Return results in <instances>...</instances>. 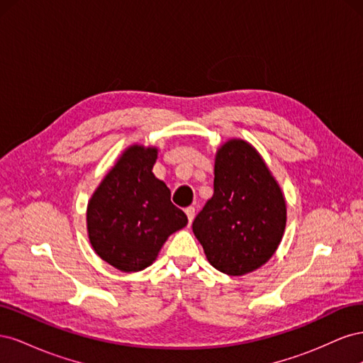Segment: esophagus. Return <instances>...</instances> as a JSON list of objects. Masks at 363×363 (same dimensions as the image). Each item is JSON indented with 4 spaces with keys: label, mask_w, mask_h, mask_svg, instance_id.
Masks as SVG:
<instances>
[{
    "label": "esophagus",
    "mask_w": 363,
    "mask_h": 363,
    "mask_svg": "<svg viewBox=\"0 0 363 363\" xmlns=\"http://www.w3.org/2000/svg\"><path fill=\"white\" fill-rule=\"evenodd\" d=\"M184 213H186V216H188V221H189V224L194 221V218H195V208L191 206V207H186L184 208Z\"/></svg>",
    "instance_id": "1"
}]
</instances>
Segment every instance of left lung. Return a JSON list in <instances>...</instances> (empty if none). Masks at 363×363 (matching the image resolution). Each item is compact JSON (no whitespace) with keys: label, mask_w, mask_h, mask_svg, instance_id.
Masks as SVG:
<instances>
[{"label":"left lung","mask_w":363,"mask_h":363,"mask_svg":"<svg viewBox=\"0 0 363 363\" xmlns=\"http://www.w3.org/2000/svg\"><path fill=\"white\" fill-rule=\"evenodd\" d=\"M213 195L192 223L208 263L227 276L259 269L286 228V200L260 152L244 139L216 150Z\"/></svg>","instance_id":"8db88e82"}]
</instances>
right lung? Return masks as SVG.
<instances>
[{"mask_svg": "<svg viewBox=\"0 0 363 363\" xmlns=\"http://www.w3.org/2000/svg\"><path fill=\"white\" fill-rule=\"evenodd\" d=\"M157 147H127L94 191L86 211L94 251L124 272L148 268L167 239L188 224L168 186L152 174Z\"/></svg>", "mask_w": 363, "mask_h": 363, "instance_id": "right-lung-1", "label": "right lung"}]
</instances>
